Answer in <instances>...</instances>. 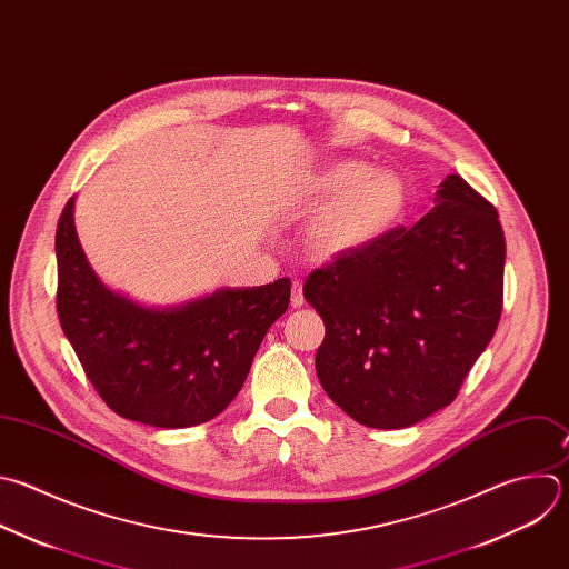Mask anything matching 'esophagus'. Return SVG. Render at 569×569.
Returning a JSON list of instances; mask_svg holds the SVG:
<instances>
[{
	"instance_id": "obj_1",
	"label": "esophagus",
	"mask_w": 569,
	"mask_h": 569,
	"mask_svg": "<svg viewBox=\"0 0 569 569\" xmlns=\"http://www.w3.org/2000/svg\"><path fill=\"white\" fill-rule=\"evenodd\" d=\"M303 288H301V281H292V295H290V303L292 308H301L303 306Z\"/></svg>"
}]
</instances>
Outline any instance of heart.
<instances>
[{"mask_svg":"<svg viewBox=\"0 0 569 569\" xmlns=\"http://www.w3.org/2000/svg\"><path fill=\"white\" fill-rule=\"evenodd\" d=\"M308 203H326L310 226V241L323 257L359 252L389 234L407 206L405 182L359 160H339L308 178Z\"/></svg>","mask_w":569,"mask_h":569,"instance_id":"1","label":"heart"}]
</instances>
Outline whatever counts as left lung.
I'll return each mask as SVG.
<instances>
[{
	"instance_id": "1",
	"label": "left lung",
	"mask_w": 569,
	"mask_h": 569,
	"mask_svg": "<svg viewBox=\"0 0 569 569\" xmlns=\"http://www.w3.org/2000/svg\"><path fill=\"white\" fill-rule=\"evenodd\" d=\"M413 228L335 257L303 283L326 337L315 355L328 398L370 429H405L449 407L502 312L505 234L458 173Z\"/></svg>"
}]
</instances>
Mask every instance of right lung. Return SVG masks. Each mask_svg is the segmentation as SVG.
Here are the masks:
<instances>
[{
    "instance_id": "obj_1",
    "label": "right lung",
    "mask_w": 569,
    "mask_h": 569,
    "mask_svg": "<svg viewBox=\"0 0 569 569\" xmlns=\"http://www.w3.org/2000/svg\"><path fill=\"white\" fill-rule=\"evenodd\" d=\"M56 257L58 317L89 382L120 418L160 429L203 425L228 409L290 301L283 277L180 306H140L91 270L76 234L73 199L58 221Z\"/></svg>"
}]
</instances>
